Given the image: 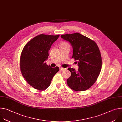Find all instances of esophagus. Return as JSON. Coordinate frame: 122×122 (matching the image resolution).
Listing matches in <instances>:
<instances>
[{
    "instance_id": "obj_1",
    "label": "esophagus",
    "mask_w": 122,
    "mask_h": 122,
    "mask_svg": "<svg viewBox=\"0 0 122 122\" xmlns=\"http://www.w3.org/2000/svg\"><path fill=\"white\" fill-rule=\"evenodd\" d=\"M59 69H60V70H62V71H66V68H63V67H62L61 66L59 67Z\"/></svg>"
}]
</instances>
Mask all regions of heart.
Returning a JSON list of instances; mask_svg holds the SVG:
<instances>
[{"mask_svg":"<svg viewBox=\"0 0 122 122\" xmlns=\"http://www.w3.org/2000/svg\"><path fill=\"white\" fill-rule=\"evenodd\" d=\"M62 44H67L66 43H65V42H64V43H62Z\"/></svg>","mask_w":122,"mask_h":122,"instance_id":"obj_1","label":"heart"}]
</instances>
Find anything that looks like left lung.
Wrapping results in <instances>:
<instances>
[{
    "mask_svg": "<svg viewBox=\"0 0 122 122\" xmlns=\"http://www.w3.org/2000/svg\"><path fill=\"white\" fill-rule=\"evenodd\" d=\"M61 37L72 46V58L78 60L79 66L77 71L73 68H68L71 73L67 80L68 86L76 91L87 90L96 82L101 71L102 59L97 45L78 33L62 35Z\"/></svg>",
    "mask_w": 122,
    "mask_h": 122,
    "instance_id": "1",
    "label": "left lung"
}]
</instances>
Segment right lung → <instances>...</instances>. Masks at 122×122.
I'll use <instances>...</instances> for the list:
<instances>
[{
	"instance_id": "add662e5",
	"label": "right lung",
	"mask_w": 122,
	"mask_h": 122,
	"mask_svg": "<svg viewBox=\"0 0 122 122\" xmlns=\"http://www.w3.org/2000/svg\"><path fill=\"white\" fill-rule=\"evenodd\" d=\"M59 35L40 34L28 41L24 46L20 57V69L24 78L32 87L42 91L47 89L59 67H51L45 61L49 51Z\"/></svg>"
}]
</instances>
